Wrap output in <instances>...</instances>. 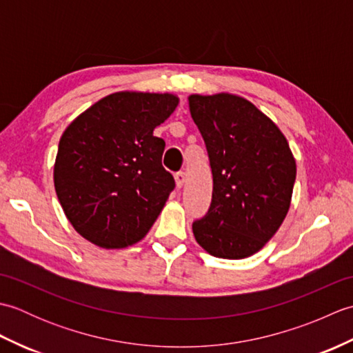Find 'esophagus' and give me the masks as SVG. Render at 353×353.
Segmentation results:
<instances>
[{"label":"esophagus","mask_w":353,"mask_h":353,"mask_svg":"<svg viewBox=\"0 0 353 353\" xmlns=\"http://www.w3.org/2000/svg\"><path fill=\"white\" fill-rule=\"evenodd\" d=\"M174 181H176L177 190H181L182 186H183V183H185V172H183V171L176 172V174H174Z\"/></svg>","instance_id":"obj_1"}]
</instances>
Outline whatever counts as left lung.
<instances>
[{
	"mask_svg": "<svg viewBox=\"0 0 353 353\" xmlns=\"http://www.w3.org/2000/svg\"><path fill=\"white\" fill-rule=\"evenodd\" d=\"M212 170V200L192 223L196 241L215 258L259 252L281 228L291 205L296 161L272 119L243 97H188Z\"/></svg>",
	"mask_w": 353,
	"mask_h": 353,
	"instance_id": "1",
	"label": "left lung"
}]
</instances>
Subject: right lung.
Wrapping results in <instances>:
<instances>
[{
	"label": "right lung",
	"instance_id": "right-lung-1",
	"mask_svg": "<svg viewBox=\"0 0 353 353\" xmlns=\"http://www.w3.org/2000/svg\"><path fill=\"white\" fill-rule=\"evenodd\" d=\"M179 104L174 94L121 91L99 100L66 127L54 188L66 219L89 243L124 249L141 241L174 190L153 134Z\"/></svg>",
	"mask_w": 353,
	"mask_h": 353
}]
</instances>
